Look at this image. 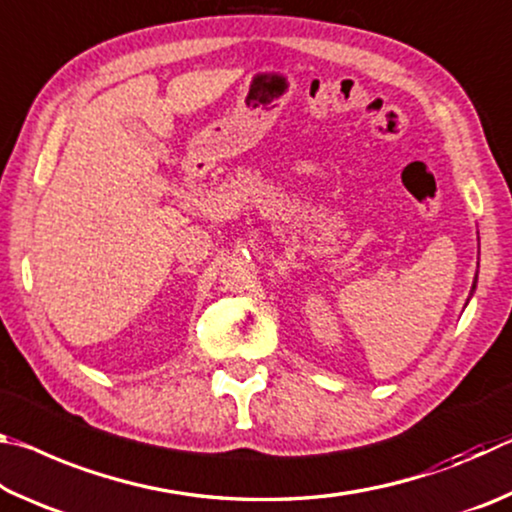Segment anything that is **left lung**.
<instances>
[{
	"label": "left lung",
	"instance_id": "left-lung-1",
	"mask_svg": "<svg viewBox=\"0 0 512 512\" xmlns=\"http://www.w3.org/2000/svg\"><path fill=\"white\" fill-rule=\"evenodd\" d=\"M474 287H476V282H474V284H472V291H474Z\"/></svg>",
	"mask_w": 512,
	"mask_h": 512
}]
</instances>
